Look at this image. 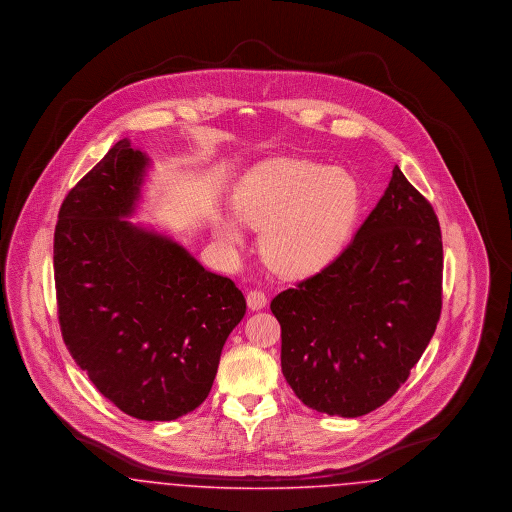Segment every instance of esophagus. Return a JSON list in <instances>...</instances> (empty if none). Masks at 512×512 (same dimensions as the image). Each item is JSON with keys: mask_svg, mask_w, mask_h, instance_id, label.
Here are the masks:
<instances>
[{"mask_svg": "<svg viewBox=\"0 0 512 512\" xmlns=\"http://www.w3.org/2000/svg\"><path fill=\"white\" fill-rule=\"evenodd\" d=\"M245 299H247V307L251 311H261V309L267 307V295L261 292V290H251V292L247 293Z\"/></svg>", "mask_w": 512, "mask_h": 512, "instance_id": "1", "label": "esophagus"}]
</instances>
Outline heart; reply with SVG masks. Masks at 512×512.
I'll use <instances>...</instances> for the list:
<instances>
[{
    "label": "heart",
    "instance_id": "1",
    "mask_svg": "<svg viewBox=\"0 0 512 512\" xmlns=\"http://www.w3.org/2000/svg\"><path fill=\"white\" fill-rule=\"evenodd\" d=\"M351 174L313 161L282 159L251 172L234 195L236 217L263 228L261 251L282 276H309L326 267L345 244L359 213ZM213 232L222 249L244 244L242 224L219 215Z\"/></svg>",
    "mask_w": 512,
    "mask_h": 512
}]
</instances>
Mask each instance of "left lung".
Listing matches in <instances>:
<instances>
[{"instance_id":"8db88e82","label":"left lung","mask_w":512,"mask_h":512,"mask_svg":"<svg viewBox=\"0 0 512 512\" xmlns=\"http://www.w3.org/2000/svg\"><path fill=\"white\" fill-rule=\"evenodd\" d=\"M438 217L399 167L340 255L270 311L282 328V372L311 409L355 418L399 390L441 315Z\"/></svg>"}]
</instances>
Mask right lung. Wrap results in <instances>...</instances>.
I'll use <instances>...</instances> for the list:
<instances>
[{"label":"right lung","mask_w":512,"mask_h":512,"mask_svg":"<svg viewBox=\"0 0 512 512\" xmlns=\"http://www.w3.org/2000/svg\"><path fill=\"white\" fill-rule=\"evenodd\" d=\"M147 167L124 138L65 197L53 238L57 313L103 397L140 420H174L207 399L245 297L169 236L124 220Z\"/></svg>","instance_id":"1"}]
</instances>
